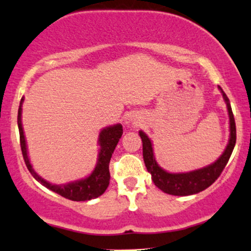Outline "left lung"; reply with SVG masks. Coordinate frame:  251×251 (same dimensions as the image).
<instances>
[{
    "mask_svg": "<svg viewBox=\"0 0 251 251\" xmlns=\"http://www.w3.org/2000/svg\"><path fill=\"white\" fill-rule=\"evenodd\" d=\"M223 93L225 102L227 103L228 115H229V125H230V138L228 142L224 154L218 158L217 161L211 166L198 169L190 173L182 174H170L163 170L162 168L158 167L154 157L153 147H151V141L144 132L140 131V138L142 140V155H144V161L147 168L148 173H151V179L158 189L162 190L163 192L173 196H190L195 195L207 189L211 186L218 177L221 175L223 170L228 163L231 153H233L234 146L236 142V126L235 119H234L233 111L229 104V100L224 93L223 89L219 87Z\"/></svg>",
    "mask_w": 251,
    "mask_h": 251,
    "instance_id": "8db88e82",
    "label": "left lung"
}]
</instances>
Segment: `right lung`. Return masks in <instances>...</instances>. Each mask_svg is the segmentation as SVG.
Instances as JSON below:
<instances>
[{"instance_id":"add662e5","label":"right lung","mask_w":251,"mask_h":251,"mask_svg":"<svg viewBox=\"0 0 251 251\" xmlns=\"http://www.w3.org/2000/svg\"><path fill=\"white\" fill-rule=\"evenodd\" d=\"M24 102V98H22L20 103V109H18V129H20V141H21V149L22 154H23L25 164H26L28 171L31 173L34 178L38 182H40L47 189L52 190L53 192L58 193V195L65 197V198L71 199L74 201H87L90 199H95L100 195L105 192L110 183V170L109 163L112 156L113 151H115L117 144H118L119 139L123 135V126L120 124L110 126V127L104 128L100 133V151L98 155V162L95 170L91 173V175L87 178L77 180V182L68 183L66 185H56V184H50L46 182L45 179L38 176V174L32 169L30 161L27 157L26 151V142H25V136L22 127V104Z\"/></svg>"}]
</instances>
